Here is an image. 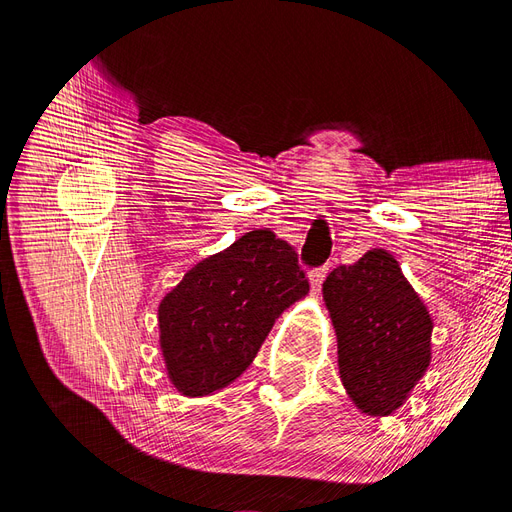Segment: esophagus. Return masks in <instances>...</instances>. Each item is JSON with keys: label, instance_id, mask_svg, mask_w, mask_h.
I'll list each match as a JSON object with an SVG mask.
<instances>
[{"label": "esophagus", "instance_id": "obj_1", "mask_svg": "<svg viewBox=\"0 0 512 512\" xmlns=\"http://www.w3.org/2000/svg\"><path fill=\"white\" fill-rule=\"evenodd\" d=\"M327 273H329L327 267H320V269L309 271V284H312L314 292L320 290V286H322V282H324V277H327Z\"/></svg>", "mask_w": 512, "mask_h": 512}]
</instances>
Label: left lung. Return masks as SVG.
<instances>
[{"instance_id":"obj_1","label":"left lung","mask_w":512,"mask_h":512,"mask_svg":"<svg viewBox=\"0 0 512 512\" xmlns=\"http://www.w3.org/2000/svg\"><path fill=\"white\" fill-rule=\"evenodd\" d=\"M322 297L352 404L369 416H391L431 363L433 320L423 299L386 250L331 271Z\"/></svg>"}]
</instances>
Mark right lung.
I'll return each mask as SVG.
<instances>
[{
  "label": "right lung",
  "instance_id": "obj_1",
  "mask_svg": "<svg viewBox=\"0 0 512 512\" xmlns=\"http://www.w3.org/2000/svg\"><path fill=\"white\" fill-rule=\"evenodd\" d=\"M297 256L271 230L245 232L166 294L158 307L160 348L181 395H213L252 365L275 320L307 297Z\"/></svg>",
  "mask_w": 512,
  "mask_h": 512
}]
</instances>
